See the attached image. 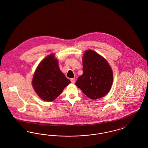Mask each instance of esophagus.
<instances>
[{
	"mask_svg": "<svg viewBox=\"0 0 148 148\" xmlns=\"http://www.w3.org/2000/svg\"><path fill=\"white\" fill-rule=\"evenodd\" d=\"M71 82L72 83H75V79H74V78H71Z\"/></svg>",
	"mask_w": 148,
	"mask_h": 148,
	"instance_id": "34e87169",
	"label": "esophagus"
}]
</instances>
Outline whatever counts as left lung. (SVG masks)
<instances>
[{"mask_svg": "<svg viewBox=\"0 0 148 148\" xmlns=\"http://www.w3.org/2000/svg\"><path fill=\"white\" fill-rule=\"evenodd\" d=\"M83 74L75 85L91 99L104 97L113 82V71L106 60L94 51L88 50L83 55Z\"/></svg>", "mask_w": 148, "mask_h": 148, "instance_id": "left-lung-1", "label": "left lung"}]
</instances>
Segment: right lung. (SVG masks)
Returning <instances> with one entry per match:
<instances>
[{
  "label": "right lung",
  "instance_id": "1",
  "mask_svg": "<svg viewBox=\"0 0 148 148\" xmlns=\"http://www.w3.org/2000/svg\"><path fill=\"white\" fill-rule=\"evenodd\" d=\"M54 55L47 56L38 66L32 85L38 95L44 101H52L63 92L71 81L65 77Z\"/></svg>",
  "mask_w": 148,
  "mask_h": 148
}]
</instances>
